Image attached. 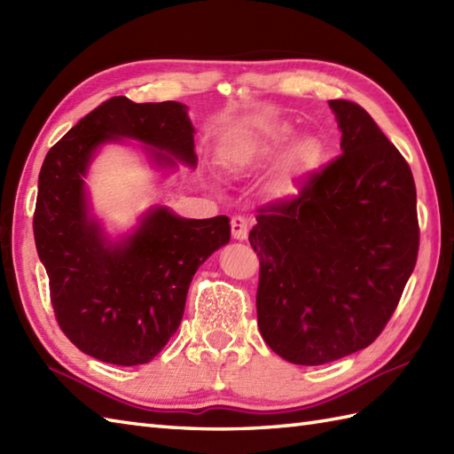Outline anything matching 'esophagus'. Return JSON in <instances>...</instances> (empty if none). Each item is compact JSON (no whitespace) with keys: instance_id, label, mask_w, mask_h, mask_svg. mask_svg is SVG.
Instances as JSON below:
<instances>
[{"instance_id":"1","label":"esophagus","mask_w":454,"mask_h":454,"mask_svg":"<svg viewBox=\"0 0 454 454\" xmlns=\"http://www.w3.org/2000/svg\"><path fill=\"white\" fill-rule=\"evenodd\" d=\"M230 226H232V238L234 239H242L247 238V230H249V220L246 216H232V220H230Z\"/></svg>"}]
</instances>
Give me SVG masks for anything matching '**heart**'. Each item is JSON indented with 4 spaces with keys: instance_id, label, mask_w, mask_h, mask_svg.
I'll use <instances>...</instances> for the list:
<instances>
[{
    "instance_id": "b5f03b06",
    "label": "heart",
    "mask_w": 454,
    "mask_h": 454,
    "mask_svg": "<svg viewBox=\"0 0 454 454\" xmlns=\"http://www.w3.org/2000/svg\"><path fill=\"white\" fill-rule=\"evenodd\" d=\"M293 138V129L285 122L269 124V127L257 130L254 137L234 142L232 146L226 150V166L234 171L246 169L255 161L269 160L277 156L278 152L286 148V144ZM316 150L314 140H304L301 144L302 156H310Z\"/></svg>"
}]
</instances>
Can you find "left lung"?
<instances>
[{"mask_svg":"<svg viewBox=\"0 0 454 454\" xmlns=\"http://www.w3.org/2000/svg\"><path fill=\"white\" fill-rule=\"evenodd\" d=\"M341 156L285 200L257 208V325L294 364L369 347L418 262V197L408 161L356 103L330 101Z\"/></svg>","mask_w":454,"mask_h":454,"instance_id":"8db88e82","label":"left lung"}]
</instances>
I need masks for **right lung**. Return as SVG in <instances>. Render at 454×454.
I'll list each match as a JSON object with an SVG mask.
<instances>
[{"label": "right lung", "mask_w": 454, "mask_h": 454, "mask_svg": "<svg viewBox=\"0 0 454 454\" xmlns=\"http://www.w3.org/2000/svg\"><path fill=\"white\" fill-rule=\"evenodd\" d=\"M119 140L140 142L153 168L197 166L185 105L113 98L46 153L33 230L67 340L103 363L134 366L150 363L177 332L192 275L230 242V218L152 207L129 234L111 238L93 215L85 177L99 148Z\"/></svg>", "instance_id": "right-lung-1"}]
</instances>
